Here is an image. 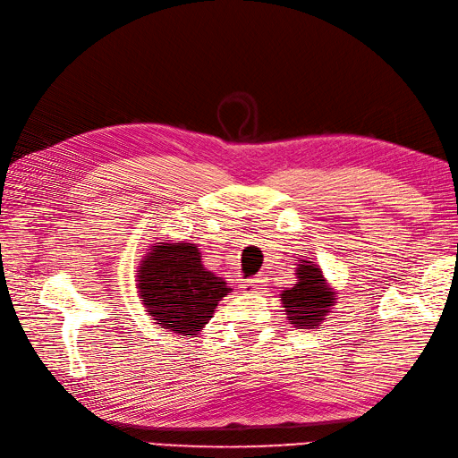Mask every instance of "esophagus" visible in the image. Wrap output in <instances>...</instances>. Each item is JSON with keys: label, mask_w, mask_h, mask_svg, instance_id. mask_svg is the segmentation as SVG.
I'll use <instances>...</instances> for the list:
<instances>
[{"label": "esophagus", "mask_w": 458, "mask_h": 458, "mask_svg": "<svg viewBox=\"0 0 458 458\" xmlns=\"http://www.w3.org/2000/svg\"><path fill=\"white\" fill-rule=\"evenodd\" d=\"M262 278L257 276V278H250V280H245L241 284V290L242 292H259V288L262 286Z\"/></svg>", "instance_id": "esophagus-1"}]
</instances>
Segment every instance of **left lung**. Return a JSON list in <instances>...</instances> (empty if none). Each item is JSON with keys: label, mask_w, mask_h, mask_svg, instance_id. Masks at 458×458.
Instances as JSON below:
<instances>
[{"label": "left lung", "mask_w": 458, "mask_h": 458, "mask_svg": "<svg viewBox=\"0 0 458 458\" xmlns=\"http://www.w3.org/2000/svg\"><path fill=\"white\" fill-rule=\"evenodd\" d=\"M296 284L280 292L282 308L286 319L298 329H319L325 319H329L337 292L325 278L318 262L303 259L296 268Z\"/></svg>", "instance_id": "left-lung-1"}]
</instances>
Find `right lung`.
Here are the masks:
<instances>
[{
    "label": "right lung",
    "mask_w": 458,
    "mask_h": 458,
    "mask_svg": "<svg viewBox=\"0 0 458 458\" xmlns=\"http://www.w3.org/2000/svg\"><path fill=\"white\" fill-rule=\"evenodd\" d=\"M137 293L158 329L199 335L217 303L231 293L227 282L201 262L196 242L155 239L137 267Z\"/></svg>",
    "instance_id": "1"
}]
</instances>
